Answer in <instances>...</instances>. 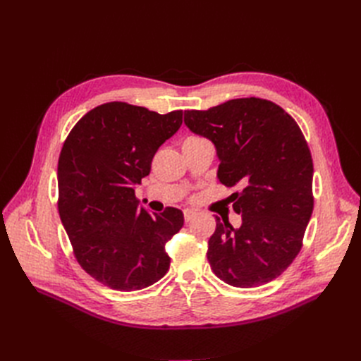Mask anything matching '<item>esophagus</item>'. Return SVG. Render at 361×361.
Here are the masks:
<instances>
[{
    "label": "esophagus",
    "instance_id": "esophagus-1",
    "mask_svg": "<svg viewBox=\"0 0 361 361\" xmlns=\"http://www.w3.org/2000/svg\"><path fill=\"white\" fill-rule=\"evenodd\" d=\"M195 215H197V214H195L194 211H183V218H185V221H187V223L192 221Z\"/></svg>",
    "mask_w": 361,
    "mask_h": 361
}]
</instances>
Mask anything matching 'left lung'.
I'll return each instance as SVG.
<instances>
[{
	"label": "left lung",
	"mask_w": 361,
	"mask_h": 361,
	"mask_svg": "<svg viewBox=\"0 0 361 361\" xmlns=\"http://www.w3.org/2000/svg\"><path fill=\"white\" fill-rule=\"evenodd\" d=\"M185 125L215 145L224 187H243L228 197L241 227L215 216L206 253L211 269L235 288L267 285L298 256L313 212L307 141L281 106L260 97L187 110Z\"/></svg>",
	"instance_id": "1"
}]
</instances>
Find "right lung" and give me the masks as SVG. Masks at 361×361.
<instances>
[{"mask_svg": "<svg viewBox=\"0 0 361 361\" xmlns=\"http://www.w3.org/2000/svg\"><path fill=\"white\" fill-rule=\"evenodd\" d=\"M182 110L159 114L106 102L82 116L59 158V214L81 268L120 292L145 289L170 268L164 245L183 226L182 211L138 209L135 185L150 173Z\"/></svg>", "mask_w": 361, "mask_h": 361, "instance_id": "right-lung-1", "label": "right lung"}]
</instances>
